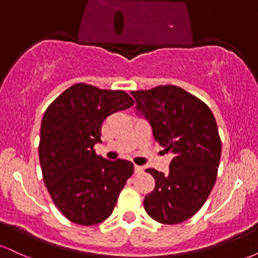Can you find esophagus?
<instances>
[{
	"label": "esophagus",
	"instance_id": "obj_1",
	"mask_svg": "<svg viewBox=\"0 0 258 258\" xmlns=\"http://www.w3.org/2000/svg\"><path fill=\"white\" fill-rule=\"evenodd\" d=\"M144 172V168L142 166H138V165H135V173H143Z\"/></svg>",
	"mask_w": 258,
	"mask_h": 258
}]
</instances>
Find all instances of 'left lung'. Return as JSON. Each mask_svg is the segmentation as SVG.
I'll return each instance as SVG.
<instances>
[{
  "instance_id": "8db88e82",
  "label": "left lung",
  "mask_w": 258,
  "mask_h": 258,
  "mask_svg": "<svg viewBox=\"0 0 258 258\" xmlns=\"http://www.w3.org/2000/svg\"><path fill=\"white\" fill-rule=\"evenodd\" d=\"M131 94L155 141L173 156L168 173L147 170L155 188L144 198V209L159 223H182L205 204L217 178L222 143L215 116L205 103L177 86Z\"/></svg>"
}]
</instances>
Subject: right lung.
Segmentation results:
<instances>
[{
    "label": "right lung",
    "mask_w": 258,
    "mask_h": 258,
    "mask_svg": "<svg viewBox=\"0 0 258 258\" xmlns=\"http://www.w3.org/2000/svg\"><path fill=\"white\" fill-rule=\"evenodd\" d=\"M133 103L123 91L76 84L44 111L38 146L43 182L59 211L74 223L105 221L132 176L131 161L102 158L94 144L102 142L103 121Z\"/></svg>",
    "instance_id": "add662e5"
}]
</instances>
